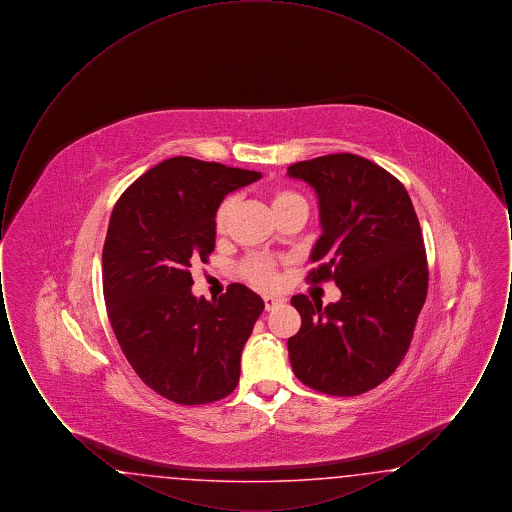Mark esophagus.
Returning a JSON list of instances; mask_svg holds the SVG:
<instances>
[{"instance_id": "obj_1", "label": "esophagus", "mask_w": 512, "mask_h": 512, "mask_svg": "<svg viewBox=\"0 0 512 512\" xmlns=\"http://www.w3.org/2000/svg\"><path fill=\"white\" fill-rule=\"evenodd\" d=\"M263 301H265V309L270 311V309H274V307L280 303V297H276V295H265Z\"/></svg>"}]
</instances>
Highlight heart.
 Listing matches in <instances>:
<instances>
[{
    "label": "heart",
    "mask_w": 512,
    "mask_h": 512,
    "mask_svg": "<svg viewBox=\"0 0 512 512\" xmlns=\"http://www.w3.org/2000/svg\"><path fill=\"white\" fill-rule=\"evenodd\" d=\"M274 215H278L284 209H290L293 205H307L303 195L293 192V190H276L270 197ZM236 207V197L228 195L220 201L217 211H215V230L222 234L228 228L230 217ZM240 274L244 276L247 282L259 286V288H272L278 280V261L274 257H268L263 253H255L245 257L240 263Z\"/></svg>",
    "instance_id": "heart-1"
}]
</instances>
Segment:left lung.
<instances>
[{"instance_id": "left-lung-1", "label": "left lung", "mask_w": 512, "mask_h": 512, "mask_svg": "<svg viewBox=\"0 0 512 512\" xmlns=\"http://www.w3.org/2000/svg\"><path fill=\"white\" fill-rule=\"evenodd\" d=\"M288 174L315 188L322 234L311 284L334 280L341 299L322 307L293 295L301 315L288 340L295 376L309 388L353 397L380 386L403 361L428 293L422 230L405 186L353 153L295 163Z\"/></svg>"}]
</instances>
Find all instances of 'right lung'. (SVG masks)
Returning <instances> with one entry per match:
<instances>
[{
    "mask_svg": "<svg viewBox=\"0 0 512 512\" xmlns=\"http://www.w3.org/2000/svg\"><path fill=\"white\" fill-rule=\"evenodd\" d=\"M261 178L194 157H172L132 182L113 207L101 272L107 317L140 380L178 405L236 390L245 341L265 309L244 284L219 299L192 295L195 261L215 249L224 195Z\"/></svg>",
    "mask_w": 512,
    "mask_h": 512,
    "instance_id": "obj_1",
    "label": "right lung"
}]
</instances>
